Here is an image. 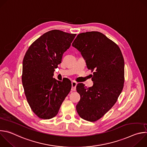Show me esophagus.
Returning a JSON list of instances; mask_svg holds the SVG:
<instances>
[{
    "instance_id": "34e87169",
    "label": "esophagus",
    "mask_w": 147,
    "mask_h": 147,
    "mask_svg": "<svg viewBox=\"0 0 147 147\" xmlns=\"http://www.w3.org/2000/svg\"><path fill=\"white\" fill-rule=\"evenodd\" d=\"M77 84V82L76 81H72L71 82V90L74 91L76 90V86Z\"/></svg>"
}]
</instances>
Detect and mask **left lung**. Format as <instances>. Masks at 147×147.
<instances>
[{
	"instance_id": "obj_1",
	"label": "left lung",
	"mask_w": 147,
	"mask_h": 147,
	"mask_svg": "<svg viewBox=\"0 0 147 147\" xmlns=\"http://www.w3.org/2000/svg\"><path fill=\"white\" fill-rule=\"evenodd\" d=\"M72 46L86 59L93 72L92 87L78 83L76 90L80 100L76 106L78 115L89 121H96L116 102L124 82V61L119 46L98 31L79 34Z\"/></svg>"
}]
</instances>
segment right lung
Wrapping results in <instances>:
<instances>
[{"label":"right lung","mask_w":147,"mask_h":147,"mask_svg":"<svg viewBox=\"0 0 147 147\" xmlns=\"http://www.w3.org/2000/svg\"><path fill=\"white\" fill-rule=\"evenodd\" d=\"M76 35L58 30L49 31L34 42L24 57V93L31 110L40 119L55 117L71 90L70 80L60 81L53 76Z\"/></svg>","instance_id":"obj_1"}]
</instances>
